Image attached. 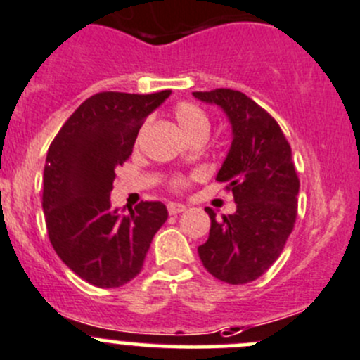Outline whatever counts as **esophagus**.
Masks as SVG:
<instances>
[{
	"mask_svg": "<svg viewBox=\"0 0 360 360\" xmlns=\"http://www.w3.org/2000/svg\"><path fill=\"white\" fill-rule=\"evenodd\" d=\"M167 209H169V214H179V212L186 211V205L177 204V202H169V204H167Z\"/></svg>",
	"mask_w": 360,
	"mask_h": 360,
	"instance_id": "obj_1",
	"label": "esophagus"
}]
</instances>
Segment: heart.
<instances>
[{
	"mask_svg": "<svg viewBox=\"0 0 360 360\" xmlns=\"http://www.w3.org/2000/svg\"><path fill=\"white\" fill-rule=\"evenodd\" d=\"M174 116H176L177 124L181 127V130L188 135V137H193L197 134H207L209 131V117L204 112L202 107H198L197 103L191 102H181L174 107ZM172 188L181 190L188 184L186 177H174L172 179Z\"/></svg>",
	"mask_w": 360,
	"mask_h": 360,
	"instance_id": "heart-1",
	"label": "heart"
}]
</instances>
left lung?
<instances>
[{"instance_id": "1", "label": "left lung", "mask_w": 360, "mask_h": 360, "mask_svg": "<svg viewBox=\"0 0 360 360\" xmlns=\"http://www.w3.org/2000/svg\"><path fill=\"white\" fill-rule=\"evenodd\" d=\"M195 98L221 107L232 124V146L216 179L232 190L237 209L216 219L198 257L219 281L257 280L283 251L297 218L299 177L292 149L267 110L233 89L195 91Z\"/></svg>"}]
</instances>
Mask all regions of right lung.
Instances as JSON below:
<instances>
[{
	"instance_id": "obj_1",
	"label": "right lung",
	"mask_w": 360,
	"mask_h": 360,
	"mask_svg": "<svg viewBox=\"0 0 360 360\" xmlns=\"http://www.w3.org/2000/svg\"><path fill=\"white\" fill-rule=\"evenodd\" d=\"M170 96L103 91L80 103L49 148L44 205L49 239L77 276L100 288L141 273L151 240L169 218L162 202L123 214L110 205L116 169L130 158L146 117Z\"/></svg>"
}]
</instances>
